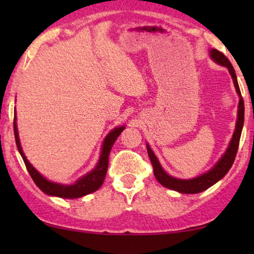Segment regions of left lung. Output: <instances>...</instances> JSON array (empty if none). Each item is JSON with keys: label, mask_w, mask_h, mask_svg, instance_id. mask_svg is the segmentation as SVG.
Returning a JSON list of instances; mask_svg holds the SVG:
<instances>
[{"label": "left lung", "mask_w": 254, "mask_h": 254, "mask_svg": "<svg viewBox=\"0 0 254 254\" xmlns=\"http://www.w3.org/2000/svg\"><path fill=\"white\" fill-rule=\"evenodd\" d=\"M210 55L213 58L215 62H217L218 64L224 65L229 69V72L231 74V77L234 79L235 88L237 90V93L239 95V105H238V119L237 124H236V130L234 133V136H232V140L229 144L228 150L225 151L220 161L217 162V164L214 166L210 171H208L204 175L197 177V178L190 179V180H184V179H177L173 178V177L169 176L164 170L162 169L161 164H159L158 159L154 155V152L150 149L149 145H147L148 150V156L150 158L152 169H154V175L156 179L158 180L159 183L162 184L164 187H168V189H171L173 190H177V192L180 193H186V194H195L200 193L202 190L209 189L210 186H213L214 184H216L218 180L223 178V177L227 175L229 170L234 164L236 155H237L238 145H239V140H241V134L243 129V125H244V100H243L241 89H239L238 82H237V76H236L235 69L232 67L231 62L228 60V58L225 57L223 53H221L220 51L217 50H211Z\"/></svg>", "instance_id": "8db88e82"}]
</instances>
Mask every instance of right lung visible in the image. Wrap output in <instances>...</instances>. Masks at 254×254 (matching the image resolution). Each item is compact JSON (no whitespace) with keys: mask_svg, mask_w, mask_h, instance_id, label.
<instances>
[{"mask_svg":"<svg viewBox=\"0 0 254 254\" xmlns=\"http://www.w3.org/2000/svg\"><path fill=\"white\" fill-rule=\"evenodd\" d=\"M125 127H118L116 129H113L111 133L107 135L105 141L103 144V150L102 155H100V159L98 164L91 172L83 177V178L78 179L74 185H61V184L52 183L50 180L45 179L32 165L30 164L27 161L25 155L22 150L19 143V137H18V131H17V125H16V112L15 118H13V131H15V138H16V144L17 148L20 152L25 166L29 171L31 178L33 179V182L39 189L43 190L44 193L48 194V195H54V196H60L64 197V199H74V197H81L84 196L86 194H90L95 192L102 186L105 179L107 166H109V156L111 152V149L113 147V143L116 142L118 136L121 134V131L124 130Z\"/></svg>","mask_w":254,"mask_h":254,"instance_id":"add662e5","label":"right lung"}]
</instances>
